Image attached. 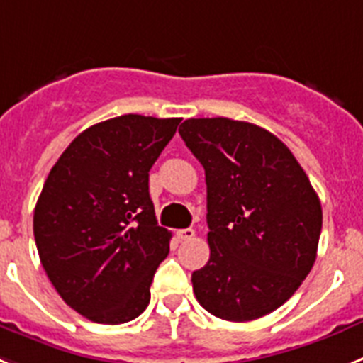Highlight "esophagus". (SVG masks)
Returning a JSON list of instances; mask_svg holds the SVG:
<instances>
[{
  "mask_svg": "<svg viewBox=\"0 0 363 363\" xmlns=\"http://www.w3.org/2000/svg\"><path fill=\"white\" fill-rule=\"evenodd\" d=\"M175 235H177L181 241H188V239L195 238V230L194 228H182V230H177V232H175Z\"/></svg>",
  "mask_w": 363,
  "mask_h": 363,
  "instance_id": "1",
  "label": "esophagus"
}]
</instances>
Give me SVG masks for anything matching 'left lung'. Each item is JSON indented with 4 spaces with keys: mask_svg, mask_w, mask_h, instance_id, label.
I'll return each mask as SVG.
<instances>
[{
    "mask_svg": "<svg viewBox=\"0 0 363 363\" xmlns=\"http://www.w3.org/2000/svg\"><path fill=\"white\" fill-rule=\"evenodd\" d=\"M179 133L206 175L210 259L191 274L195 298L226 321L270 314L316 261L321 204L307 173L250 122L188 118Z\"/></svg>",
    "mask_w": 363,
    "mask_h": 363,
    "instance_id": "left-lung-1",
    "label": "left lung"
}]
</instances>
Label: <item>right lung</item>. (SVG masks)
<instances>
[{
	"instance_id": "obj_1",
	"label": "right lung",
	"mask_w": 363,
	"mask_h": 363,
	"mask_svg": "<svg viewBox=\"0 0 363 363\" xmlns=\"http://www.w3.org/2000/svg\"><path fill=\"white\" fill-rule=\"evenodd\" d=\"M181 118L122 115L82 131L52 166L34 208L50 283L87 320L118 325L150 303L172 234L157 225L150 169Z\"/></svg>"
}]
</instances>
